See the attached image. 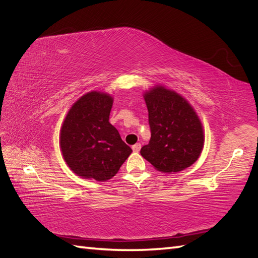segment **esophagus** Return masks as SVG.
I'll use <instances>...</instances> for the list:
<instances>
[{"mask_svg": "<svg viewBox=\"0 0 258 258\" xmlns=\"http://www.w3.org/2000/svg\"><path fill=\"white\" fill-rule=\"evenodd\" d=\"M132 150H134V152H139L140 150H141V144L140 143L135 144L134 146H132Z\"/></svg>", "mask_w": 258, "mask_h": 258, "instance_id": "1", "label": "esophagus"}]
</instances>
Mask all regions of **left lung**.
<instances>
[{
  "label": "left lung",
  "instance_id": "obj_1",
  "mask_svg": "<svg viewBox=\"0 0 258 258\" xmlns=\"http://www.w3.org/2000/svg\"><path fill=\"white\" fill-rule=\"evenodd\" d=\"M151 140L141 155L161 172H178L196 161L204 147V130L187 101L163 87L144 96Z\"/></svg>",
  "mask_w": 258,
  "mask_h": 258
}]
</instances>
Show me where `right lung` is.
Returning a JSON list of instances; mask_svg holds the SVG:
<instances>
[{
    "mask_svg": "<svg viewBox=\"0 0 258 258\" xmlns=\"http://www.w3.org/2000/svg\"><path fill=\"white\" fill-rule=\"evenodd\" d=\"M113 99L91 91L76 101L61 128L60 146L68 166L85 178H112L132 150L110 123Z\"/></svg>",
    "mask_w": 258,
    "mask_h": 258,
    "instance_id": "add662e5",
    "label": "right lung"
}]
</instances>
